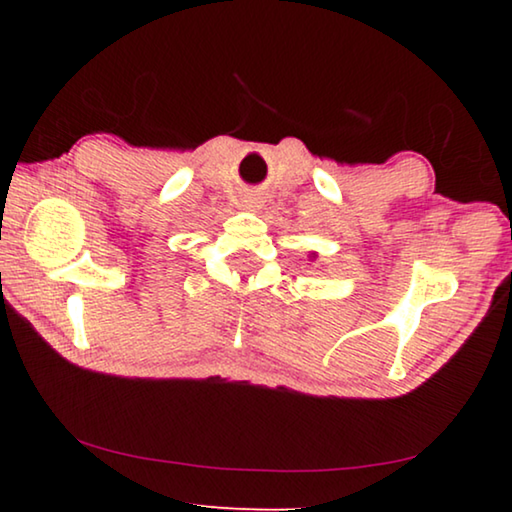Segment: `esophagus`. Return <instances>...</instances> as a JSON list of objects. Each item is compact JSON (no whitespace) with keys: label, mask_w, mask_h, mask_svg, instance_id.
<instances>
[{"label":"esophagus","mask_w":512,"mask_h":512,"mask_svg":"<svg viewBox=\"0 0 512 512\" xmlns=\"http://www.w3.org/2000/svg\"><path fill=\"white\" fill-rule=\"evenodd\" d=\"M241 203H244L248 210H259V207H262V196L255 192H246L244 198H241Z\"/></svg>","instance_id":"1"}]
</instances>
